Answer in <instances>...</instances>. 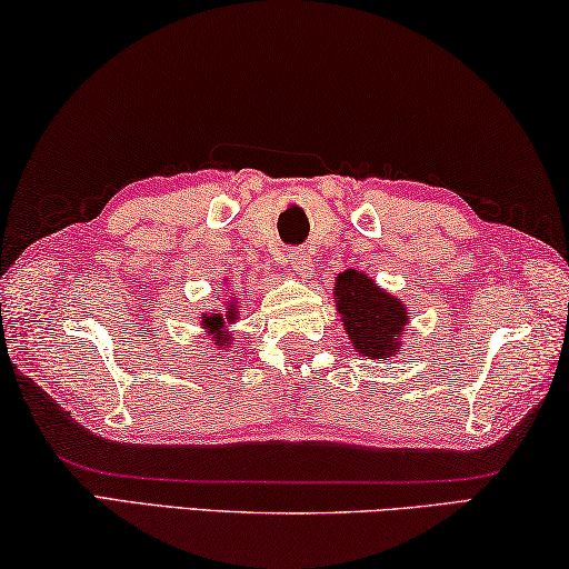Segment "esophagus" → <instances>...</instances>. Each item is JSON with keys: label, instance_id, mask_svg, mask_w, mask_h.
Returning a JSON list of instances; mask_svg holds the SVG:
<instances>
[{"label": "esophagus", "instance_id": "obj_1", "mask_svg": "<svg viewBox=\"0 0 569 569\" xmlns=\"http://www.w3.org/2000/svg\"><path fill=\"white\" fill-rule=\"evenodd\" d=\"M287 264H290L295 269L297 277L302 279H310L312 277V264H310V254H307L305 249H290L287 251Z\"/></svg>", "mask_w": 569, "mask_h": 569}]
</instances>
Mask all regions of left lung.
I'll list each match as a JSON object with an SVG mask.
<instances>
[{
  "label": "left lung",
  "instance_id": "1",
  "mask_svg": "<svg viewBox=\"0 0 569 569\" xmlns=\"http://www.w3.org/2000/svg\"><path fill=\"white\" fill-rule=\"evenodd\" d=\"M335 307L358 356H396L408 322V310L398 297L380 290L358 269H346L335 279Z\"/></svg>",
  "mask_w": 569,
  "mask_h": 569
}]
</instances>
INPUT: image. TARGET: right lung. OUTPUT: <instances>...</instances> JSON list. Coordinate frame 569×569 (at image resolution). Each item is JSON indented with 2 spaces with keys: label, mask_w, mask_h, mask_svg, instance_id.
Returning a JSON list of instances; mask_svg holds the SVG:
<instances>
[{
  "label": "right lung",
  "mask_w": 569,
  "mask_h": 569,
  "mask_svg": "<svg viewBox=\"0 0 569 569\" xmlns=\"http://www.w3.org/2000/svg\"><path fill=\"white\" fill-rule=\"evenodd\" d=\"M237 307H239V305H237V297H234V300H229L227 305L221 307V310H213V312L203 315V318H201L203 330L211 332L213 338H217L219 346H223V342L229 340V335L223 332V330H227V325L237 322V318H239V315H237Z\"/></svg>",
  "instance_id": "right-lung-1"
}]
</instances>
